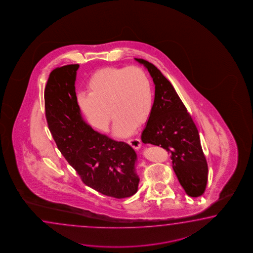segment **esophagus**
<instances>
[{
  "instance_id": "34e87169",
  "label": "esophagus",
  "mask_w": 253,
  "mask_h": 253,
  "mask_svg": "<svg viewBox=\"0 0 253 253\" xmlns=\"http://www.w3.org/2000/svg\"><path fill=\"white\" fill-rule=\"evenodd\" d=\"M127 143H128L133 148L136 149V150L140 148L141 145H142V143H141L140 139L138 138L128 139V140H127Z\"/></svg>"
}]
</instances>
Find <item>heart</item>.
Listing matches in <instances>:
<instances>
[{
  "label": "heart",
  "mask_w": 253,
  "mask_h": 253,
  "mask_svg": "<svg viewBox=\"0 0 253 253\" xmlns=\"http://www.w3.org/2000/svg\"><path fill=\"white\" fill-rule=\"evenodd\" d=\"M88 93L77 101L89 124L107 131L115 116L114 134L126 136L144 124L152 113L154 93L151 81L139 66L106 67L96 71L87 83Z\"/></svg>",
  "instance_id": "1"
}]
</instances>
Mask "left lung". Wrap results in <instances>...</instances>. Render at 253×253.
<instances>
[{
  "instance_id": "obj_1",
  "label": "left lung",
  "mask_w": 253,
  "mask_h": 253,
  "mask_svg": "<svg viewBox=\"0 0 253 253\" xmlns=\"http://www.w3.org/2000/svg\"><path fill=\"white\" fill-rule=\"evenodd\" d=\"M148 70L155 85L154 105L142 134L144 144L158 145L171 154L172 168L185 192L197 198L208 183V163L198 128L173 86L153 64L134 58Z\"/></svg>"
}]
</instances>
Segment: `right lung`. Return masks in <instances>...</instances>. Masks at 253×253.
Wrapping results in <instances>:
<instances>
[{"label": "right lung", "mask_w": 253, "mask_h": 253, "mask_svg": "<svg viewBox=\"0 0 253 253\" xmlns=\"http://www.w3.org/2000/svg\"><path fill=\"white\" fill-rule=\"evenodd\" d=\"M78 68L65 65L50 73L44 93L50 132L85 185L108 197H131L140 181L136 154L129 144L99 134L84 120L75 93Z\"/></svg>", "instance_id": "obj_1"}]
</instances>
